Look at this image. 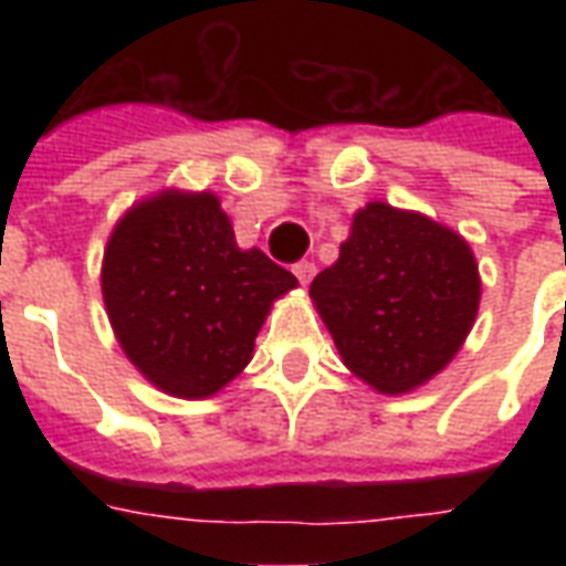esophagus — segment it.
<instances>
[{
	"mask_svg": "<svg viewBox=\"0 0 566 566\" xmlns=\"http://www.w3.org/2000/svg\"><path fill=\"white\" fill-rule=\"evenodd\" d=\"M293 275L300 279V284H311V279L317 275V266L311 261H300V264H293Z\"/></svg>",
	"mask_w": 566,
	"mask_h": 566,
	"instance_id": "obj_1",
	"label": "esophagus"
}]
</instances>
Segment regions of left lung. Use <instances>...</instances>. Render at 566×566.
<instances>
[{
	"instance_id": "8db88e82",
	"label": "left lung",
	"mask_w": 566,
	"mask_h": 566,
	"mask_svg": "<svg viewBox=\"0 0 566 566\" xmlns=\"http://www.w3.org/2000/svg\"><path fill=\"white\" fill-rule=\"evenodd\" d=\"M311 300L349 373L378 394H411L438 376L479 314L470 243L420 211L367 202Z\"/></svg>"
}]
</instances>
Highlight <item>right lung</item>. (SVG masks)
Returning a JSON list of instances; mask_svg holds the SVG:
<instances>
[{
  "instance_id": "obj_1",
  "label": "right lung",
  "mask_w": 566,
  "mask_h": 566,
  "mask_svg": "<svg viewBox=\"0 0 566 566\" xmlns=\"http://www.w3.org/2000/svg\"><path fill=\"white\" fill-rule=\"evenodd\" d=\"M296 275L240 249L211 190L146 196L117 220L102 258V300L123 353L146 381L208 399L238 378L275 300Z\"/></svg>"
}]
</instances>
